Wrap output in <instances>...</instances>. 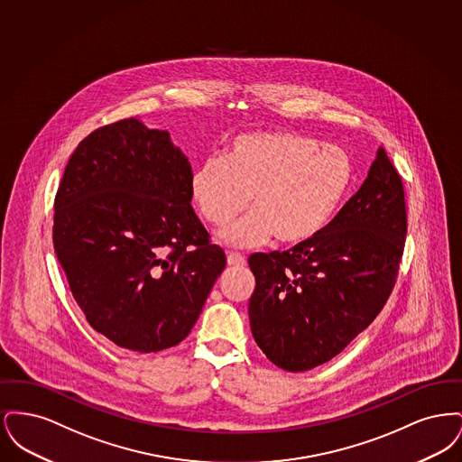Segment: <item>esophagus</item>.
Segmentation results:
<instances>
[{"label": "esophagus", "instance_id": "obj_1", "mask_svg": "<svg viewBox=\"0 0 462 462\" xmlns=\"http://www.w3.org/2000/svg\"><path fill=\"white\" fill-rule=\"evenodd\" d=\"M226 263H228V266H244L245 258L239 253H228L226 254Z\"/></svg>", "mask_w": 462, "mask_h": 462}]
</instances>
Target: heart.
<instances>
[{
    "instance_id": "1",
    "label": "heart",
    "mask_w": 462,
    "mask_h": 462,
    "mask_svg": "<svg viewBox=\"0 0 462 462\" xmlns=\"http://www.w3.org/2000/svg\"><path fill=\"white\" fill-rule=\"evenodd\" d=\"M352 157L298 133H249L237 136L226 159H206L192 176V196L204 220L225 225L251 198L254 213L225 226L220 239L254 247L275 237L301 245L319 237L352 189Z\"/></svg>"
}]
</instances>
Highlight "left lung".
<instances>
[{
  "instance_id": "obj_1",
  "label": "left lung",
  "mask_w": 462,
  "mask_h": 462,
  "mask_svg": "<svg viewBox=\"0 0 462 462\" xmlns=\"http://www.w3.org/2000/svg\"><path fill=\"white\" fill-rule=\"evenodd\" d=\"M405 236L402 178L379 147L358 192L319 237L249 256V324L266 358L303 373L343 352L388 301Z\"/></svg>"
}]
</instances>
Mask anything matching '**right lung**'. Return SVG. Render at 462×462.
<instances>
[{
  "label": "right lung",
  "instance_id": "1",
  "mask_svg": "<svg viewBox=\"0 0 462 462\" xmlns=\"http://www.w3.org/2000/svg\"><path fill=\"white\" fill-rule=\"evenodd\" d=\"M192 176L170 133L134 117L89 133L67 162L55 254L89 326L121 348L183 341L225 268L190 206Z\"/></svg>",
  "mask_w": 462,
  "mask_h": 462
}]
</instances>
